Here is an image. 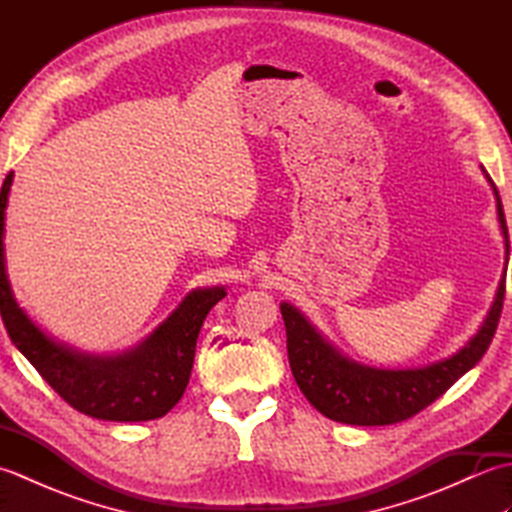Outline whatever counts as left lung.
<instances>
[{
  "label": "left lung",
  "instance_id": "1",
  "mask_svg": "<svg viewBox=\"0 0 512 512\" xmlns=\"http://www.w3.org/2000/svg\"><path fill=\"white\" fill-rule=\"evenodd\" d=\"M493 191L508 255V226L495 184ZM504 295L506 273L499 281L495 303L482 330L466 343V347L447 361L422 369H398V372L363 367L350 361L341 352H336L297 308L281 303L292 376H295L303 396L310 400V405L321 411L325 418L356 424V427H383V424L402 422L429 407L455 380L482 361L495 336L499 317H502Z\"/></svg>",
  "mask_w": 512,
  "mask_h": 512
}]
</instances>
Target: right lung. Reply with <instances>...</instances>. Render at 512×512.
Returning <instances> with one entry per match:
<instances>
[{
    "mask_svg": "<svg viewBox=\"0 0 512 512\" xmlns=\"http://www.w3.org/2000/svg\"><path fill=\"white\" fill-rule=\"evenodd\" d=\"M13 171L0 191V314L4 328L41 378L76 411L90 418L140 422L162 418L189 385L195 341L206 314L226 297L224 288L195 290L136 350L99 358L72 352L48 339L10 292L4 268V211Z\"/></svg>",
    "mask_w": 512,
    "mask_h": 512,
    "instance_id": "add662e5",
    "label": "right lung"
}]
</instances>
